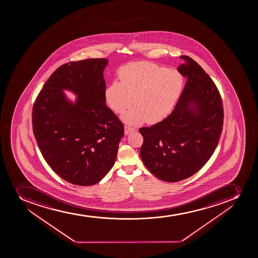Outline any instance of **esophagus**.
Listing matches in <instances>:
<instances>
[{"label":"esophagus","instance_id":"34e87169","mask_svg":"<svg viewBox=\"0 0 258 258\" xmlns=\"http://www.w3.org/2000/svg\"><path fill=\"white\" fill-rule=\"evenodd\" d=\"M136 131L135 127H130V126H124V135L127 136L130 134L132 133L134 131Z\"/></svg>","mask_w":258,"mask_h":258}]
</instances>
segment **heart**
Returning <instances> with one entry per match:
<instances>
[{"mask_svg": "<svg viewBox=\"0 0 258 258\" xmlns=\"http://www.w3.org/2000/svg\"><path fill=\"white\" fill-rule=\"evenodd\" d=\"M121 82L110 84L105 98L111 109L121 113L132 104L122 118L131 125L161 122L171 112L183 87L184 79L176 70L151 62H133L119 71ZM134 100H133V97Z\"/></svg>", "mask_w": 258, "mask_h": 258, "instance_id": "b5f03b06", "label": "heart"}]
</instances>
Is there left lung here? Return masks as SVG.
I'll list each match as a JSON object with an SVG mask.
<instances>
[{
    "label": "left lung",
    "instance_id": "1",
    "mask_svg": "<svg viewBox=\"0 0 258 258\" xmlns=\"http://www.w3.org/2000/svg\"><path fill=\"white\" fill-rule=\"evenodd\" d=\"M179 73L186 85L171 114L140 128L141 157L157 178L176 182L188 178L209 161L222 132L224 111L217 87L194 59L180 57Z\"/></svg>",
    "mask_w": 258,
    "mask_h": 258
}]
</instances>
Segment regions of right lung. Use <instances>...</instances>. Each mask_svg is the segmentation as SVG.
Wrapping results in <instances>:
<instances>
[{
    "instance_id": "add662e5",
    "label": "right lung",
    "mask_w": 258,
    "mask_h": 258,
    "mask_svg": "<svg viewBox=\"0 0 258 258\" xmlns=\"http://www.w3.org/2000/svg\"><path fill=\"white\" fill-rule=\"evenodd\" d=\"M107 59L70 62L44 84L33 108L41 153L60 177L75 185L99 182L117 157L123 125L106 105ZM77 96L75 101L64 93Z\"/></svg>"
}]
</instances>
